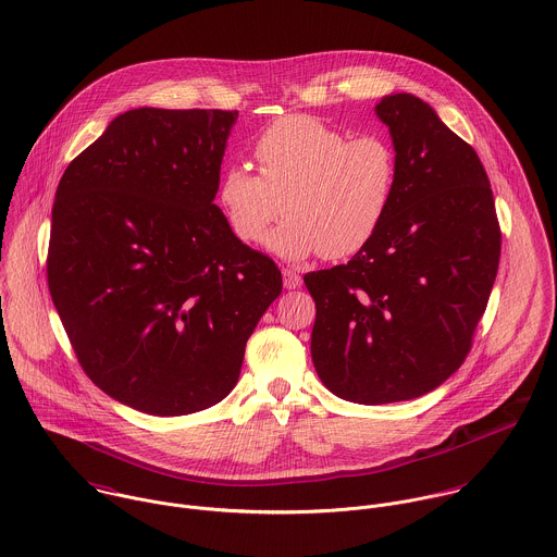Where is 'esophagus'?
<instances>
[{"mask_svg": "<svg viewBox=\"0 0 557 557\" xmlns=\"http://www.w3.org/2000/svg\"><path fill=\"white\" fill-rule=\"evenodd\" d=\"M282 275H284V286H286L288 290L301 286V275H299L295 269H284Z\"/></svg>", "mask_w": 557, "mask_h": 557, "instance_id": "1", "label": "esophagus"}]
</instances>
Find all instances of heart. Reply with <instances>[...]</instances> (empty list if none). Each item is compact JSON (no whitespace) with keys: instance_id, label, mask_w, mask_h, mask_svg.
<instances>
[{"instance_id":"obj_1","label":"heart","mask_w":557,"mask_h":557,"mask_svg":"<svg viewBox=\"0 0 557 557\" xmlns=\"http://www.w3.org/2000/svg\"><path fill=\"white\" fill-rule=\"evenodd\" d=\"M258 173L232 164L219 180V201L232 232L258 243L286 219L267 247L286 260L319 253L330 260L364 249L386 221L397 193L395 147L377 134L349 138L308 114L277 119L253 143Z\"/></svg>"}]
</instances>
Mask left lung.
<instances>
[{
	"label": "left lung",
	"instance_id": "1",
	"mask_svg": "<svg viewBox=\"0 0 557 557\" xmlns=\"http://www.w3.org/2000/svg\"><path fill=\"white\" fill-rule=\"evenodd\" d=\"M375 112L399 160L391 212L347 264L304 275L314 369L336 397L364 406L421 397L460 369L502 256L475 149L410 92L382 97Z\"/></svg>",
	"mask_w": 557,
	"mask_h": 557
}]
</instances>
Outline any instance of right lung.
I'll return each mask as SVG.
<instances>
[{
    "mask_svg": "<svg viewBox=\"0 0 557 557\" xmlns=\"http://www.w3.org/2000/svg\"><path fill=\"white\" fill-rule=\"evenodd\" d=\"M236 110L136 108L66 166L47 284L84 373L153 417L219 404L282 293L214 203Z\"/></svg>",
    "mask_w": 557,
    "mask_h": 557,
    "instance_id": "obj_1",
    "label": "right lung"
}]
</instances>
